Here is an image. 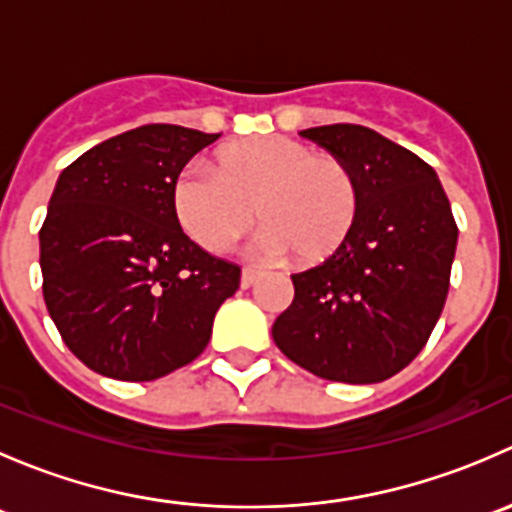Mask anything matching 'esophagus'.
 <instances>
[{"mask_svg":"<svg viewBox=\"0 0 512 512\" xmlns=\"http://www.w3.org/2000/svg\"><path fill=\"white\" fill-rule=\"evenodd\" d=\"M257 277H260V272L252 270V267H245L242 270V287H252L257 282Z\"/></svg>","mask_w":512,"mask_h":512,"instance_id":"34e87169","label":"esophagus"}]
</instances>
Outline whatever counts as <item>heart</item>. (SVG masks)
I'll list each match as a JSON object with an SVG mask.
<instances>
[{
  "label": "heart",
  "instance_id": "heart-1",
  "mask_svg": "<svg viewBox=\"0 0 512 512\" xmlns=\"http://www.w3.org/2000/svg\"><path fill=\"white\" fill-rule=\"evenodd\" d=\"M262 220L252 250L267 260L294 255L319 265L342 250L361 208L354 170L287 136L250 138L218 153V168L190 160L173 183L180 227L200 247L223 252Z\"/></svg>",
  "mask_w": 512,
  "mask_h": 512
}]
</instances>
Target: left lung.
I'll use <instances>...</instances> for the list:
<instances>
[{
    "mask_svg": "<svg viewBox=\"0 0 512 512\" xmlns=\"http://www.w3.org/2000/svg\"><path fill=\"white\" fill-rule=\"evenodd\" d=\"M302 136L354 170L361 208L337 255L292 275L272 339L314 376L376 384L416 359L441 317L458 242L451 203L426 160L371 128L334 123Z\"/></svg>",
    "mask_w": 512,
    "mask_h": 512,
    "instance_id": "obj_1",
    "label": "left lung"
}]
</instances>
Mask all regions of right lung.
<instances>
[{"label": "right lung", "instance_id": "right-lung-1", "mask_svg": "<svg viewBox=\"0 0 512 512\" xmlns=\"http://www.w3.org/2000/svg\"><path fill=\"white\" fill-rule=\"evenodd\" d=\"M220 133L148 123L79 156L56 180L39 230L44 302L89 369L153 381L208 347L240 267L195 245L173 183Z\"/></svg>", "mask_w": 512, "mask_h": 512}]
</instances>
